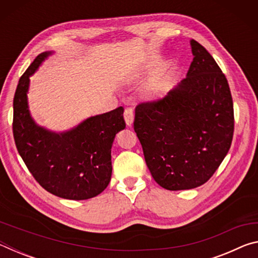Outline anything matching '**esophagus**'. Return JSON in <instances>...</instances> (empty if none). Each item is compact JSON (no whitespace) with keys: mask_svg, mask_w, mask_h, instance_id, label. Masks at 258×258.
Returning <instances> with one entry per match:
<instances>
[{"mask_svg":"<svg viewBox=\"0 0 258 258\" xmlns=\"http://www.w3.org/2000/svg\"><path fill=\"white\" fill-rule=\"evenodd\" d=\"M124 118H125V123L126 125L128 126H132L133 124V120H134V113H133V109L131 108H126L125 111H124Z\"/></svg>","mask_w":258,"mask_h":258,"instance_id":"obj_1","label":"esophagus"}]
</instances>
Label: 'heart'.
I'll use <instances>...</instances> for the list:
<instances>
[{
	"label": "heart",
	"mask_w": 258,
	"mask_h": 258,
	"mask_svg": "<svg viewBox=\"0 0 258 258\" xmlns=\"http://www.w3.org/2000/svg\"><path fill=\"white\" fill-rule=\"evenodd\" d=\"M167 82L164 76H158L148 84L142 92V97L147 101H157L161 99L166 93Z\"/></svg>",
	"instance_id": "obj_1"
}]
</instances>
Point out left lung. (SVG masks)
<instances>
[{"mask_svg":"<svg viewBox=\"0 0 258 258\" xmlns=\"http://www.w3.org/2000/svg\"><path fill=\"white\" fill-rule=\"evenodd\" d=\"M194 60L186 77L164 99L135 109L134 131L148 168L166 190L206 183L225 158L233 137L228 81L209 52L190 41Z\"/></svg>","mask_w":258,"mask_h":258,"instance_id":"obj_1","label":"left lung"}]
</instances>
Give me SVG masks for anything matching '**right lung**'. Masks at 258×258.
Instances as JSON below:
<instances>
[{"label":"right lung","instance_id":"1","mask_svg":"<svg viewBox=\"0 0 258 258\" xmlns=\"http://www.w3.org/2000/svg\"><path fill=\"white\" fill-rule=\"evenodd\" d=\"M52 54L37 55L17 86L12 126L17 149L35 180L50 194L71 200L97 197L111 180V147L126 126L124 109L91 116L59 132L38 125L29 110V78Z\"/></svg>","mask_w":258,"mask_h":258}]
</instances>
